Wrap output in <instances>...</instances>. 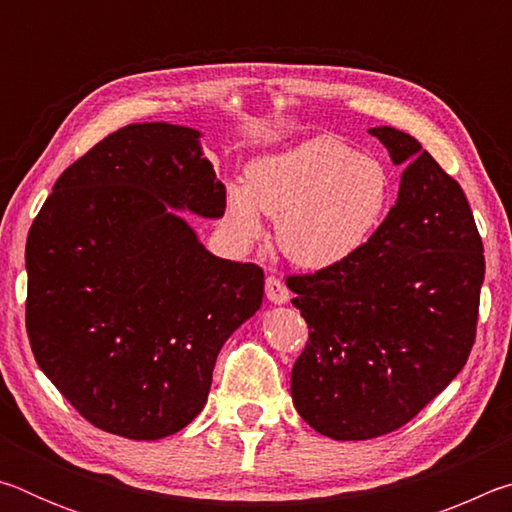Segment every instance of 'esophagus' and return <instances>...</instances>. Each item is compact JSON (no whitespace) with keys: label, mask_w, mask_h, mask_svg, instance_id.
Instances as JSON below:
<instances>
[{"label":"esophagus","mask_w":512,"mask_h":512,"mask_svg":"<svg viewBox=\"0 0 512 512\" xmlns=\"http://www.w3.org/2000/svg\"><path fill=\"white\" fill-rule=\"evenodd\" d=\"M266 298L268 302H273V305H284V302H289V289L284 287L282 280H277V277H266Z\"/></svg>","instance_id":"obj_1"}]
</instances>
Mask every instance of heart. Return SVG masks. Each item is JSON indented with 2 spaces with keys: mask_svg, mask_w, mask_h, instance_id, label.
Segmentation results:
<instances>
[{
  "mask_svg": "<svg viewBox=\"0 0 512 512\" xmlns=\"http://www.w3.org/2000/svg\"><path fill=\"white\" fill-rule=\"evenodd\" d=\"M391 201L384 162L316 135L250 162L246 183H230L225 192V221L241 244H255L264 235L262 214L271 216L284 257L325 271L368 244Z\"/></svg>",
  "mask_w": 512,
  "mask_h": 512,
  "instance_id": "1",
  "label": "heart"
}]
</instances>
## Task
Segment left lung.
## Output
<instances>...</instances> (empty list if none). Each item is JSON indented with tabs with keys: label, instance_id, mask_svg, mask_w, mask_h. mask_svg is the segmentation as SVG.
Returning <instances> with one entry per match:
<instances>
[{
	"label": "left lung",
	"instance_id": "8db88e82",
	"mask_svg": "<svg viewBox=\"0 0 512 512\" xmlns=\"http://www.w3.org/2000/svg\"><path fill=\"white\" fill-rule=\"evenodd\" d=\"M368 133L404 167L395 205L357 255L287 280L309 325L293 404L334 440L391 433L445 391L470 357L485 275L461 185L409 133Z\"/></svg>",
	"mask_w": 512,
	"mask_h": 512
}]
</instances>
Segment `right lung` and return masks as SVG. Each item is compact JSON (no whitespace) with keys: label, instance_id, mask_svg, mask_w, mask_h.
I'll list each match as a JSON object with an SVG mask.
<instances>
[{"label":"right lung","instance_id":"obj_1","mask_svg":"<svg viewBox=\"0 0 512 512\" xmlns=\"http://www.w3.org/2000/svg\"><path fill=\"white\" fill-rule=\"evenodd\" d=\"M201 137L119 128L63 171L29 230L33 357L85 420L131 440L203 411L223 343L262 307V268L212 255L180 216L225 212Z\"/></svg>","mask_w":512,"mask_h":512}]
</instances>
